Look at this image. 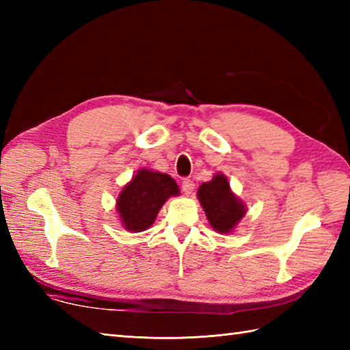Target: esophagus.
Returning <instances> with one entry per match:
<instances>
[{"instance_id": "34e87169", "label": "esophagus", "mask_w": 350, "mask_h": 350, "mask_svg": "<svg viewBox=\"0 0 350 350\" xmlns=\"http://www.w3.org/2000/svg\"><path fill=\"white\" fill-rule=\"evenodd\" d=\"M194 188H196V185H194V182H192L191 179H183L182 180V189H183V192L187 196L192 194V191H194Z\"/></svg>"}]
</instances>
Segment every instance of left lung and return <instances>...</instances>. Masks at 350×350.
<instances>
[{"label": "left lung", "instance_id": "8db88e82", "mask_svg": "<svg viewBox=\"0 0 350 350\" xmlns=\"http://www.w3.org/2000/svg\"><path fill=\"white\" fill-rule=\"evenodd\" d=\"M197 197L206 212L209 224L218 233H230L245 217V204L237 198L224 174H215L211 182L202 183Z\"/></svg>", "mask_w": 350, "mask_h": 350}]
</instances>
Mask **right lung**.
<instances>
[{
    "label": "right lung",
    "instance_id": "1",
    "mask_svg": "<svg viewBox=\"0 0 350 350\" xmlns=\"http://www.w3.org/2000/svg\"><path fill=\"white\" fill-rule=\"evenodd\" d=\"M179 187L168 174L141 168L117 197V212L123 227L132 233L150 227L163 203L179 196Z\"/></svg>",
    "mask_w": 350,
    "mask_h": 350
}]
</instances>
